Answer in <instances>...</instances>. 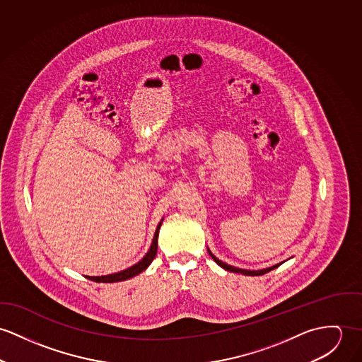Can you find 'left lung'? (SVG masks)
Instances as JSON below:
<instances>
[{
    "instance_id": "1",
    "label": "left lung",
    "mask_w": 362,
    "mask_h": 362,
    "mask_svg": "<svg viewBox=\"0 0 362 362\" xmlns=\"http://www.w3.org/2000/svg\"><path fill=\"white\" fill-rule=\"evenodd\" d=\"M208 254L212 257V259L219 265V267H222L223 269H226V271H229V272H236V274H241V275H247V276H259V275H264V274H267V272H269V271H272V269H275V268H278L281 264H278V265H275V267H271V268H267V269H262V271H247V269H240V268H235V267H232V265H228V264H225V262H222V261H219L209 250H208Z\"/></svg>"
}]
</instances>
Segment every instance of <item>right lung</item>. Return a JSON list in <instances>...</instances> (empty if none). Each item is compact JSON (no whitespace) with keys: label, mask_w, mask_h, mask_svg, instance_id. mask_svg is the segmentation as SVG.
<instances>
[{"label":"right lung","mask_w":362,"mask_h":362,"mask_svg":"<svg viewBox=\"0 0 362 362\" xmlns=\"http://www.w3.org/2000/svg\"><path fill=\"white\" fill-rule=\"evenodd\" d=\"M162 222H160L157 230H156V235H154V239H153V244L148 250V252L144 255V258L141 261H139L136 265L118 272V274H112V275H107V276H87L90 281H98V283H114V281H127L139 274H141L144 269H147V267L153 262V259L156 258L157 255V248H158V233H160V228H161Z\"/></svg>","instance_id":"1"}]
</instances>
